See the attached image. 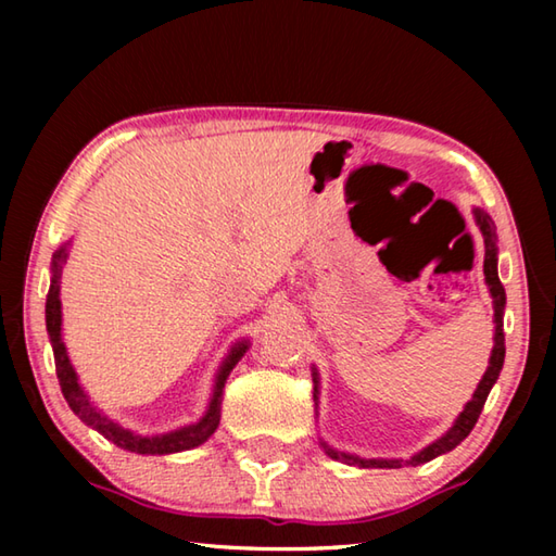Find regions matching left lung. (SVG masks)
<instances>
[{
  "instance_id": "left-lung-1",
  "label": "left lung",
  "mask_w": 556,
  "mask_h": 556,
  "mask_svg": "<svg viewBox=\"0 0 556 556\" xmlns=\"http://www.w3.org/2000/svg\"><path fill=\"white\" fill-rule=\"evenodd\" d=\"M476 220L481 225V232H483V242H485V260H483V271H485V281L488 287H491V294H493V304H495V345H493V355H491V365H488V370L483 375L481 384H478V390L473 392V400L466 404V409L460 412V417L456 419V425L451 427L444 437L434 444L427 446L425 451H419L417 456H412L409 460H404V466H419V464H427V460L437 458L441 454H446V451L456 448L460 441H464L470 429L476 427L478 417H481L483 412V404L488 400V394H491V388L497 380V375L503 370V361H505V333H503V308H505V289L501 285V279H497V257H495V228H493V220L491 215L483 213V211H476ZM326 448V454L331 458H343L348 464H355V466H363V468H392V466H402L400 460H368V458H355V456H345V454H338L333 448Z\"/></svg>"
}]
</instances>
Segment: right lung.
<instances>
[{"instance_id":"1","label":"right lung","mask_w":556,"mask_h":556,"mask_svg":"<svg viewBox=\"0 0 556 556\" xmlns=\"http://www.w3.org/2000/svg\"><path fill=\"white\" fill-rule=\"evenodd\" d=\"M65 257H68L65 248H61L53 255V279H51L49 296H46V331H49V336H51L53 357H55V375H59L61 392H63L65 402H68V407L78 414L80 421H86L88 427L100 431V434L108 441H112V444H117L125 451H135V454H152V456L154 454H176V451H188L193 446H201L203 441L208 439L215 429H218L225 380H228V375L235 368V363H238L242 353L248 351V345L240 343L238 348H232V353L228 355V361H225L223 370L218 375V382H215L211 407H208V412H205V417L199 421V425L184 427V429L172 431V434H164V437H139V434H135V431L122 429L119 425L108 419L105 414H100L88 402L86 392H83V388L78 384V378H75V370L68 361V355H65V345L61 341V299H59L61 269H63Z\"/></svg>"}]
</instances>
